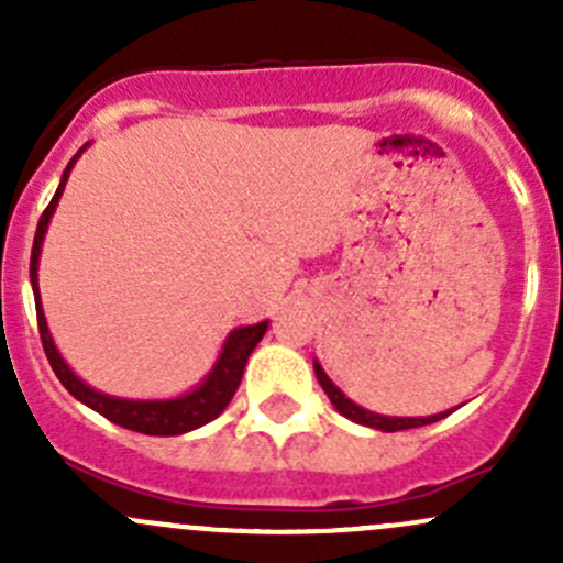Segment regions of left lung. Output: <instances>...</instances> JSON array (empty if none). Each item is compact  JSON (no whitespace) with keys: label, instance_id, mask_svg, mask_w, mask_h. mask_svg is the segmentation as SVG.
Returning a JSON list of instances; mask_svg holds the SVG:
<instances>
[{"label":"left lung","instance_id":"8db88e82","mask_svg":"<svg viewBox=\"0 0 563 563\" xmlns=\"http://www.w3.org/2000/svg\"><path fill=\"white\" fill-rule=\"evenodd\" d=\"M313 371H316V378L318 384H321L323 391H327V397L332 400V406L338 408L340 413H343L345 419H351V422L356 424H365V428H376L382 430V433H397V430H411V428H422V424H433L439 422V419H444L446 413L452 411H444V413H433V417H384V413H376V411H367V408L356 406L354 400H349V397L343 395L338 387L332 384V378L323 373V367L313 362Z\"/></svg>","mask_w":563,"mask_h":563}]
</instances>
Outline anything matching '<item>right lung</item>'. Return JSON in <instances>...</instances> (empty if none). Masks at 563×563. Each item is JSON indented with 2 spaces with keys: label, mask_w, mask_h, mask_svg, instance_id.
I'll return each mask as SVG.
<instances>
[{
  "label": "right lung",
  "mask_w": 563,
  "mask_h": 563,
  "mask_svg": "<svg viewBox=\"0 0 563 563\" xmlns=\"http://www.w3.org/2000/svg\"><path fill=\"white\" fill-rule=\"evenodd\" d=\"M89 144H84L81 150L76 152L70 163H67L65 174H62L59 187H56L54 198L45 207V212L40 214L37 223V234H35V245H32V261H30V280H32V291H35V308H37V327H40V340H43L45 356H48L51 367H54L56 378L62 382V387L70 391L76 400H81L84 406H89L92 411L103 413L106 419H111L113 424L119 428L135 430V433H146V435H181L190 433V430L201 428V424L212 422L214 417L225 411V406L234 397L236 387L242 382V373H245L247 356L253 354V349L258 345V340L264 338L266 327L269 321L253 323V327H240L225 338L223 351L214 360L212 371L207 373L201 384L196 389L185 391L179 397H168V400H130V397H113L106 395V391H98L89 387L87 382L76 376L70 371L65 360H62L59 349H56L54 338L48 332V323H45V313H43V302H40V286H37V266H40V250H43V240L45 231H48L51 218L56 212V203H59L62 192H65L67 176H70L73 166L81 157V152L87 150Z\"/></svg>",
  "instance_id": "right-lung-1"
}]
</instances>
